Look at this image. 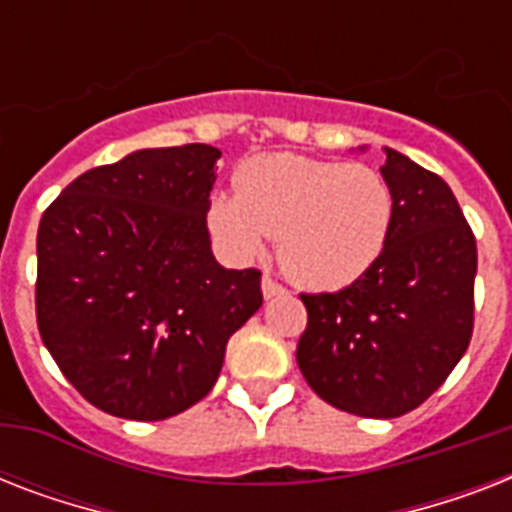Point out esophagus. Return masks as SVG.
Listing matches in <instances>:
<instances>
[{"label":"esophagus","instance_id":"obj_1","mask_svg":"<svg viewBox=\"0 0 512 512\" xmlns=\"http://www.w3.org/2000/svg\"><path fill=\"white\" fill-rule=\"evenodd\" d=\"M263 295L265 300H271V297H281L287 295V287L279 284V281L273 279V276H263Z\"/></svg>","mask_w":512,"mask_h":512}]
</instances>
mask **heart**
<instances>
[{
  "label": "heart",
  "instance_id": "heart-1",
  "mask_svg": "<svg viewBox=\"0 0 512 512\" xmlns=\"http://www.w3.org/2000/svg\"><path fill=\"white\" fill-rule=\"evenodd\" d=\"M233 188L204 209L225 255L252 263L276 236L281 268L311 289H342L372 271L396 220L388 177L369 164L260 154L239 164Z\"/></svg>",
  "mask_w": 512,
  "mask_h": 512
}]
</instances>
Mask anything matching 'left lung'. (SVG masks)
<instances>
[{"label": "left lung", "instance_id": "8db88e82", "mask_svg": "<svg viewBox=\"0 0 512 512\" xmlns=\"http://www.w3.org/2000/svg\"><path fill=\"white\" fill-rule=\"evenodd\" d=\"M396 196L382 257L340 292L300 295L308 324L297 366L342 412L390 420L428 401L473 337L476 236L452 188L385 148Z\"/></svg>", "mask_w": 512, "mask_h": 512}]
</instances>
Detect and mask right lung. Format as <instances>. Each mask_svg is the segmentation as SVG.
I'll return each instance as SVG.
<instances>
[{"label": "right lung", "mask_w": 512, "mask_h": 512, "mask_svg": "<svg viewBox=\"0 0 512 512\" xmlns=\"http://www.w3.org/2000/svg\"><path fill=\"white\" fill-rule=\"evenodd\" d=\"M220 151L146 148L92 167L44 209L36 327L100 412L167 420L207 396L231 335L263 305L260 271H231L204 220Z\"/></svg>", "instance_id": "add662e5"}]
</instances>
